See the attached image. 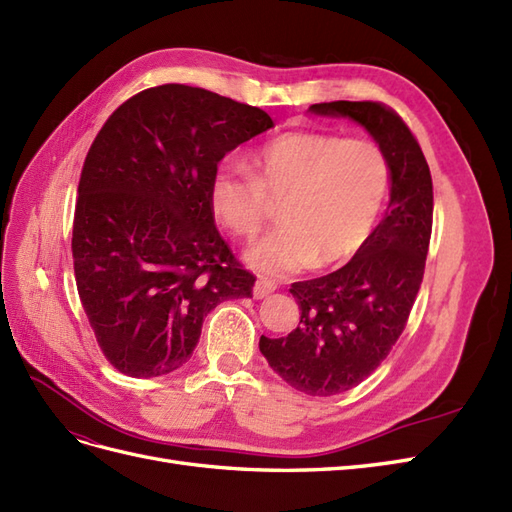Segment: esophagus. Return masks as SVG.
<instances>
[{"instance_id":"34e87169","label":"esophagus","mask_w":512,"mask_h":512,"mask_svg":"<svg viewBox=\"0 0 512 512\" xmlns=\"http://www.w3.org/2000/svg\"><path fill=\"white\" fill-rule=\"evenodd\" d=\"M277 290V286L273 284V282H269V280H258L256 284H254V299H265V297H269L271 292H275Z\"/></svg>"}]
</instances>
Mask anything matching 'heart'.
Returning a JSON list of instances; mask_svg holds the SVG:
<instances>
[{
	"mask_svg": "<svg viewBox=\"0 0 512 512\" xmlns=\"http://www.w3.org/2000/svg\"><path fill=\"white\" fill-rule=\"evenodd\" d=\"M389 188V164L363 138L294 130L271 138L247 168L224 162L211 177V209L232 235L252 237L280 200L284 224L247 247L245 260L267 277L335 267L361 250Z\"/></svg>",
	"mask_w": 512,
	"mask_h": 512,
	"instance_id": "heart-1",
	"label": "heart"
}]
</instances>
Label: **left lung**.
I'll use <instances>...</instances> for the list:
<instances>
[{
    "label": "left lung",
    "instance_id": "left-lung-1",
    "mask_svg": "<svg viewBox=\"0 0 512 512\" xmlns=\"http://www.w3.org/2000/svg\"><path fill=\"white\" fill-rule=\"evenodd\" d=\"M309 111L346 117L374 138L389 164L391 200L384 220L342 269L294 282L301 309L288 337H260V352L292 389L331 397L361 384L406 329L425 273L433 220L427 160L410 128L380 102H322Z\"/></svg>",
    "mask_w": 512,
    "mask_h": 512
}]
</instances>
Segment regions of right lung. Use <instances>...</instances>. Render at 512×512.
Wrapping results in <instances>:
<instances>
[{
	"label": "right lung",
	"instance_id": "1",
	"mask_svg": "<svg viewBox=\"0 0 512 512\" xmlns=\"http://www.w3.org/2000/svg\"><path fill=\"white\" fill-rule=\"evenodd\" d=\"M269 128L258 106L170 83L123 102L98 132L72 258L98 346L121 374L177 371L215 305L252 297L256 277L215 228L209 185L228 151Z\"/></svg>",
	"mask_w": 512,
	"mask_h": 512
}]
</instances>
